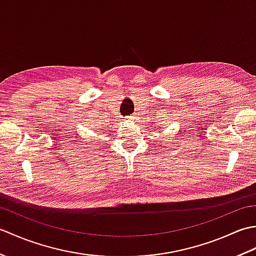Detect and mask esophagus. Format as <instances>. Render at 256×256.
I'll list each match as a JSON object with an SVG mask.
<instances>
[{"label": "esophagus", "mask_w": 256, "mask_h": 256, "mask_svg": "<svg viewBox=\"0 0 256 256\" xmlns=\"http://www.w3.org/2000/svg\"><path fill=\"white\" fill-rule=\"evenodd\" d=\"M130 118H132V116H130Z\"/></svg>", "instance_id": "1"}]
</instances>
